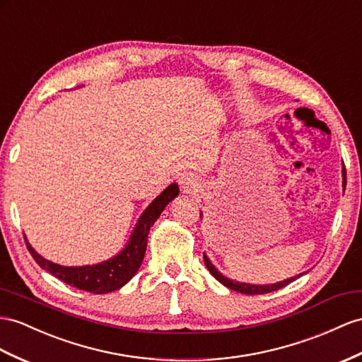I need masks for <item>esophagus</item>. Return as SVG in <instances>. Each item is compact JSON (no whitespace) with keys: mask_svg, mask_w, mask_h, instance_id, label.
Listing matches in <instances>:
<instances>
[{"mask_svg":"<svg viewBox=\"0 0 362 362\" xmlns=\"http://www.w3.org/2000/svg\"><path fill=\"white\" fill-rule=\"evenodd\" d=\"M179 185H180V188L185 194H196L197 189L200 188L199 177L192 173L182 174L180 179H179Z\"/></svg>","mask_w":362,"mask_h":362,"instance_id":"34e87169","label":"esophagus"}]
</instances>
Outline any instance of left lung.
Wrapping results in <instances>:
<instances>
[{
    "instance_id": "1",
    "label": "left lung",
    "mask_w": 362,
    "mask_h": 362,
    "mask_svg": "<svg viewBox=\"0 0 362 362\" xmlns=\"http://www.w3.org/2000/svg\"><path fill=\"white\" fill-rule=\"evenodd\" d=\"M342 187H346V171H344V168H342ZM203 260H205V264L208 267V271L211 272L212 276L216 278V280H218L223 286L229 287V289H233V291L240 292V293H246V295H258V293H267V292L278 291V289H281V287L287 286L289 283L295 281L296 278H300L303 275V274H300V275H296V276H291V278H287V280L278 281V283H274V284H249V283L234 281V280H230V278L225 276L223 274H221L217 269L214 264L211 263V260H209L208 255L205 252H203Z\"/></svg>"
}]
</instances>
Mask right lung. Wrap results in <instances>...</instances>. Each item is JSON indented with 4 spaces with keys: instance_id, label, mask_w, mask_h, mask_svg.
<instances>
[{
    "instance_id": "add662e5",
    "label": "right lung",
    "mask_w": 362,
    "mask_h": 362,
    "mask_svg": "<svg viewBox=\"0 0 362 362\" xmlns=\"http://www.w3.org/2000/svg\"><path fill=\"white\" fill-rule=\"evenodd\" d=\"M177 196V183H171L168 188L163 189L159 196L145 208L122 251L102 263L86 266H61L58 263L49 262L35 251L24 235L27 249H29V252L35 258V262L38 263L42 269L59 278L61 281L76 287V289L87 291L91 293H108L117 291L132 280L139 271V267H141L145 257L146 238L148 233H150V228L154 225V221L159 218L165 206Z\"/></svg>"
}]
</instances>
